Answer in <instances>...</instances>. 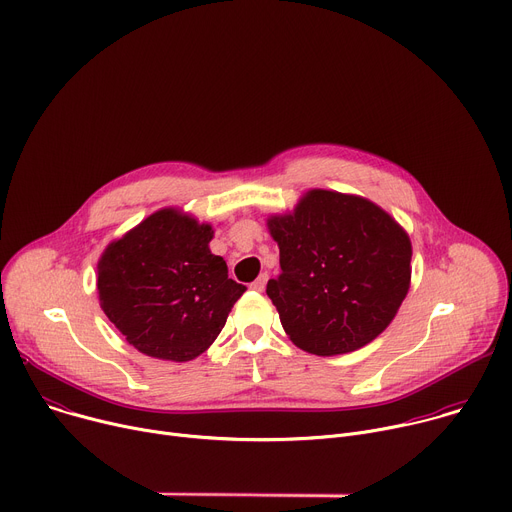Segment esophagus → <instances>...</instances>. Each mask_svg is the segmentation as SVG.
I'll return each mask as SVG.
<instances>
[{
  "label": "esophagus",
  "instance_id": "esophagus-1",
  "mask_svg": "<svg viewBox=\"0 0 512 512\" xmlns=\"http://www.w3.org/2000/svg\"><path fill=\"white\" fill-rule=\"evenodd\" d=\"M267 279H269V275H267V273H261L249 287H251L253 291H263L265 285H267Z\"/></svg>",
  "mask_w": 512,
  "mask_h": 512
}]
</instances>
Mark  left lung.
I'll use <instances>...</instances> for the list:
<instances>
[{
  "mask_svg": "<svg viewBox=\"0 0 512 512\" xmlns=\"http://www.w3.org/2000/svg\"><path fill=\"white\" fill-rule=\"evenodd\" d=\"M281 273L267 283L289 340L334 356L375 340L411 281V241L375 202L310 190L294 212L267 218Z\"/></svg>",
  "mask_w": 512,
  "mask_h": 512,
  "instance_id": "8db88e82",
  "label": "left lung"
}]
</instances>
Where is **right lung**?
Returning a JSON list of instances; mask_svg holds the SVG:
<instances>
[{"label": "right lung", "mask_w": 512, "mask_h": 512, "mask_svg": "<svg viewBox=\"0 0 512 512\" xmlns=\"http://www.w3.org/2000/svg\"><path fill=\"white\" fill-rule=\"evenodd\" d=\"M206 223L162 208L113 241L97 265L105 316L139 352L174 362L202 354L221 334L245 285L212 255Z\"/></svg>", "instance_id": "add662e5"}]
</instances>
